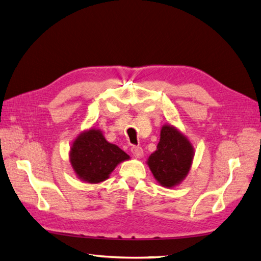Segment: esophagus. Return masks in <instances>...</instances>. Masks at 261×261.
Instances as JSON below:
<instances>
[{
    "label": "esophagus",
    "mask_w": 261,
    "mask_h": 261,
    "mask_svg": "<svg viewBox=\"0 0 261 261\" xmlns=\"http://www.w3.org/2000/svg\"><path fill=\"white\" fill-rule=\"evenodd\" d=\"M131 152L135 157L140 158V157H142V155H144V149H142V148L139 147V146H132L131 147Z\"/></svg>",
    "instance_id": "1"
}]
</instances>
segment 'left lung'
Returning <instances> with one entry per match:
<instances>
[{
  "instance_id": "left-lung-1",
  "label": "left lung",
  "mask_w": 261,
  "mask_h": 261,
  "mask_svg": "<svg viewBox=\"0 0 261 261\" xmlns=\"http://www.w3.org/2000/svg\"><path fill=\"white\" fill-rule=\"evenodd\" d=\"M193 158V148L187 138L171 125H164L157 150L148 158V165L162 186L178 185L188 174Z\"/></svg>"
}]
</instances>
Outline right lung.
<instances>
[{
  "label": "right lung",
  "mask_w": 261,
  "mask_h": 261,
  "mask_svg": "<svg viewBox=\"0 0 261 261\" xmlns=\"http://www.w3.org/2000/svg\"><path fill=\"white\" fill-rule=\"evenodd\" d=\"M129 155L106 141L99 130L91 129L81 134L71 147L70 162L81 180L98 183L106 180L119 163Z\"/></svg>",
  "instance_id": "1"
}]
</instances>
